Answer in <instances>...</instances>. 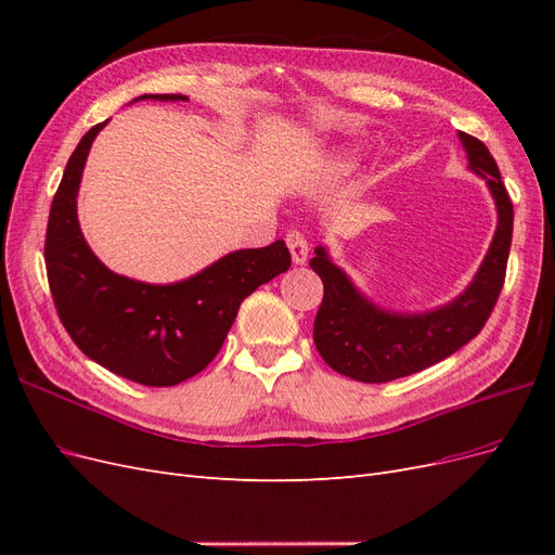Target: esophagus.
<instances>
[{
	"label": "esophagus",
	"mask_w": 555,
	"mask_h": 555,
	"mask_svg": "<svg viewBox=\"0 0 555 555\" xmlns=\"http://www.w3.org/2000/svg\"><path fill=\"white\" fill-rule=\"evenodd\" d=\"M287 247L292 251L294 263H306L310 247H308V238L304 236V233H300V231H289L287 233Z\"/></svg>",
	"instance_id": "esophagus-1"
}]
</instances>
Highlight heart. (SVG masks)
<instances>
[{
  "label": "heart",
  "mask_w": 555,
  "mask_h": 555,
  "mask_svg": "<svg viewBox=\"0 0 555 555\" xmlns=\"http://www.w3.org/2000/svg\"><path fill=\"white\" fill-rule=\"evenodd\" d=\"M351 159H354V155H351V153H343L340 164H343V166H349V164H351Z\"/></svg>",
  "instance_id": "obj_1"
}]
</instances>
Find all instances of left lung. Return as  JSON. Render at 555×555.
Instances as JSON below:
<instances>
[{
    "label": "left lung",
    "instance_id": "left-lung-1",
    "mask_svg": "<svg viewBox=\"0 0 555 555\" xmlns=\"http://www.w3.org/2000/svg\"><path fill=\"white\" fill-rule=\"evenodd\" d=\"M469 171L486 180L495 198L498 227L477 275L451 304L428 312H389L367 300L343 268L319 245L310 259L324 282L314 317V345L335 373L357 382L382 384L414 375L467 345L489 322L505 284L512 247L514 206L498 164L479 139L459 131Z\"/></svg>",
    "mask_w": 555,
    "mask_h": 555
}]
</instances>
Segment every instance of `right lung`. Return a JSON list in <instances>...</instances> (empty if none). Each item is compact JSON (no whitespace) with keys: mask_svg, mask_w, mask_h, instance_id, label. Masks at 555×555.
<instances>
[{"mask_svg":"<svg viewBox=\"0 0 555 555\" xmlns=\"http://www.w3.org/2000/svg\"><path fill=\"white\" fill-rule=\"evenodd\" d=\"M139 99L188 102L182 94ZM106 122L80 139L50 206L46 231L50 294L60 322L82 354L125 379L173 386L204 371L217 357L243 300L289 271L292 255L284 241L236 249L173 284H147L108 271L82 238L76 212L88 153Z\"/></svg>","mask_w":555,"mask_h":555,"instance_id":"1","label":"right lung"}]
</instances>
